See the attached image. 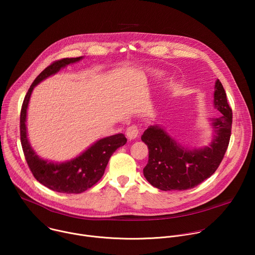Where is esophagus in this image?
<instances>
[{"instance_id":"1","label":"esophagus","mask_w":255,"mask_h":255,"mask_svg":"<svg viewBox=\"0 0 255 255\" xmlns=\"http://www.w3.org/2000/svg\"><path fill=\"white\" fill-rule=\"evenodd\" d=\"M138 134H139V129L137 126L135 125H131L127 128L126 130V135L129 139H135L138 137Z\"/></svg>"}]
</instances>
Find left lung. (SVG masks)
Here are the masks:
<instances>
[{
  "label": "left lung",
  "mask_w": 255,
  "mask_h": 255,
  "mask_svg": "<svg viewBox=\"0 0 255 255\" xmlns=\"http://www.w3.org/2000/svg\"><path fill=\"white\" fill-rule=\"evenodd\" d=\"M214 108L221 116L210 119L212 140L206 146H184L159 125L144 131L141 140L148 146L149 156L143 174L151 186L161 191H185L216 171L227 150L232 125V110L219 80L215 83Z\"/></svg>",
  "instance_id": "8db88e82"
}]
</instances>
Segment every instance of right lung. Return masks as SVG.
Returning a JSON list of instances; mask_svg holds the SVG:
<instances>
[{
	"instance_id": "add662e5",
	"label": "right lung",
	"mask_w": 255,
	"mask_h": 255,
	"mask_svg": "<svg viewBox=\"0 0 255 255\" xmlns=\"http://www.w3.org/2000/svg\"><path fill=\"white\" fill-rule=\"evenodd\" d=\"M84 56L63 58L47 66L35 79L25 96L20 115L21 144L26 161L34 177L46 188L64 194H80L93 187L103 176L109 159L127 139L119 133L97 140L80 155L64 162H54L41 158L34 151L27 136V109L34 88L45 79L57 74L68 64L82 60Z\"/></svg>"
}]
</instances>
